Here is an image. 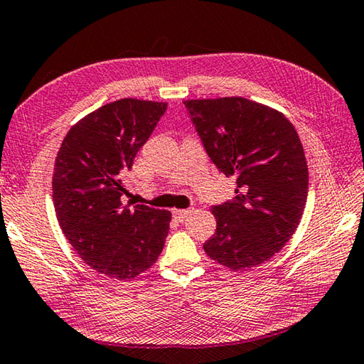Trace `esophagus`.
<instances>
[{
    "mask_svg": "<svg viewBox=\"0 0 364 364\" xmlns=\"http://www.w3.org/2000/svg\"><path fill=\"white\" fill-rule=\"evenodd\" d=\"M190 212H191V209H173V217L177 218V220L183 222L185 218L190 215Z\"/></svg>",
    "mask_w": 364,
    "mask_h": 364,
    "instance_id": "obj_1",
    "label": "esophagus"
}]
</instances>
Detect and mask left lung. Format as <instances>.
I'll use <instances>...</instances> for the list:
<instances>
[{
	"instance_id": "8db88e82",
	"label": "left lung",
	"mask_w": 364,
	"mask_h": 364,
	"mask_svg": "<svg viewBox=\"0 0 364 364\" xmlns=\"http://www.w3.org/2000/svg\"><path fill=\"white\" fill-rule=\"evenodd\" d=\"M209 159L236 177V196L212 205L217 230L204 252L232 271L272 258L296 231L307 200V163L282 114L231 97L183 101Z\"/></svg>"
}]
</instances>
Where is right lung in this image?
I'll list each match as a JSON object with an SVG mask.
<instances>
[{
  "instance_id": "right-lung-1",
  "label": "right lung",
  "mask_w": 364,
  "mask_h": 364,
  "mask_svg": "<svg viewBox=\"0 0 364 364\" xmlns=\"http://www.w3.org/2000/svg\"><path fill=\"white\" fill-rule=\"evenodd\" d=\"M166 102L123 98L68 132L55 160L52 190L61 231L101 274L133 279L152 266L166 241L171 212L123 204L122 183L138 150L166 112Z\"/></svg>"
}]
</instances>
